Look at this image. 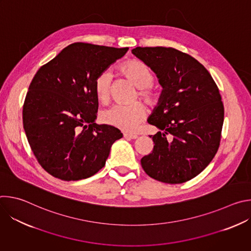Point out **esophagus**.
<instances>
[{
  "label": "esophagus",
  "instance_id": "34e87169",
  "mask_svg": "<svg viewBox=\"0 0 251 251\" xmlns=\"http://www.w3.org/2000/svg\"><path fill=\"white\" fill-rule=\"evenodd\" d=\"M124 138L125 139H137L138 136L135 135V134H127V133H125L124 134Z\"/></svg>",
  "mask_w": 251,
  "mask_h": 251
}]
</instances>
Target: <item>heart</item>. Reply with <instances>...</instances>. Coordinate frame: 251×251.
<instances>
[{"label":"heart","mask_w":251,"mask_h":251,"mask_svg":"<svg viewBox=\"0 0 251 251\" xmlns=\"http://www.w3.org/2000/svg\"><path fill=\"white\" fill-rule=\"evenodd\" d=\"M120 73L137 88L139 96L148 105L155 106L161 99V91L152 85L154 74L150 67L139 60H129L123 63ZM112 75L109 71H102L94 79L93 91L96 99L102 104L108 103L111 97ZM146 117V108L142 103L133 105H115L101 113L103 123L118 128L122 131L133 132Z\"/></svg>","instance_id":"1"}]
</instances>
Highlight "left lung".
<instances>
[{"label":"left lung","instance_id":"left-lung-1","mask_svg":"<svg viewBox=\"0 0 251 251\" xmlns=\"http://www.w3.org/2000/svg\"><path fill=\"white\" fill-rule=\"evenodd\" d=\"M132 53L149 66L163 87L148 118L160 131L142 168L157 181L182 184L202 172L217 154L225 108L220 90L205 67L173 48H136Z\"/></svg>","mask_w":251,"mask_h":251}]
</instances>
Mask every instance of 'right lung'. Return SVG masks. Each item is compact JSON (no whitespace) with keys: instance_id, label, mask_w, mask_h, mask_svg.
Returning a JSON list of instances; mask_svg holds the SVG:
<instances>
[{"instance_id":"right-lung-1","label":"right lung","mask_w":251,"mask_h":251,"mask_svg":"<svg viewBox=\"0 0 251 251\" xmlns=\"http://www.w3.org/2000/svg\"><path fill=\"white\" fill-rule=\"evenodd\" d=\"M129 49L84 43L64 48L33 76L23 107L24 129L40 165L63 181H78L105 166L119 129L95 123V77Z\"/></svg>"}]
</instances>
